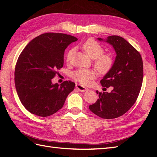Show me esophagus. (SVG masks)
Returning <instances> with one entry per match:
<instances>
[{
  "instance_id": "obj_1",
  "label": "esophagus",
  "mask_w": 157,
  "mask_h": 157,
  "mask_svg": "<svg viewBox=\"0 0 157 157\" xmlns=\"http://www.w3.org/2000/svg\"><path fill=\"white\" fill-rule=\"evenodd\" d=\"M75 87H76L77 89L78 90H79L80 92H86L88 90L87 88H86V87H84V86H83L79 84H76Z\"/></svg>"
}]
</instances>
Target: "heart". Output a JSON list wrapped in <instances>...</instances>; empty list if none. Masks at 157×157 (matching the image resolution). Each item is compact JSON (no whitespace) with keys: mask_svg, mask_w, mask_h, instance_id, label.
I'll list each match as a JSON object with an SVG mask.
<instances>
[{"mask_svg":"<svg viewBox=\"0 0 157 157\" xmlns=\"http://www.w3.org/2000/svg\"><path fill=\"white\" fill-rule=\"evenodd\" d=\"M82 48L88 57L95 59L94 67L98 73L106 74L112 68L113 59L110 55H104V48L94 39H88L82 45ZM73 49L70 50L67 53V60L71 55ZM96 73L90 69H79L73 73L72 77L75 81L82 84H87L90 79L94 78Z\"/></svg>","mask_w":157,"mask_h":157,"instance_id":"obj_1","label":"heart"}]
</instances>
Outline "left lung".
<instances>
[{"mask_svg": "<svg viewBox=\"0 0 157 157\" xmlns=\"http://www.w3.org/2000/svg\"><path fill=\"white\" fill-rule=\"evenodd\" d=\"M111 44L116 57L111 70L101 79L102 87H112L111 92H98L97 101L89 106L100 117L110 119L128 112L138 98L143 81V62L139 52L122 37L108 36L103 40ZM106 89V88H105Z\"/></svg>", "mask_w": 157, "mask_h": 157, "instance_id": "obj_1", "label": "left lung"}]
</instances>
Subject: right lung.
<instances>
[{"instance_id":"right-lung-1","label":"right lung","mask_w":157,"mask_h":157,"mask_svg":"<svg viewBox=\"0 0 157 157\" xmlns=\"http://www.w3.org/2000/svg\"><path fill=\"white\" fill-rule=\"evenodd\" d=\"M78 38L61 33H45L33 39L20 54L15 70V84L20 101L32 114L48 117L64 105L75 83L52 84L63 67L66 48Z\"/></svg>"}]
</instances>
